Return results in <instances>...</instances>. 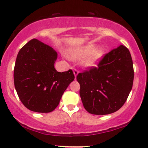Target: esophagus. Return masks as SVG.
Segmentation results:
<instances>
[{
  "mask_svg": "<svg viewBox=\"0 0 148 148\" xmlns=\"http://www.w3.org/2000/svg\"><path fill=\"white\" fill-rule=\"evenodd\" d=\"M73 72H74V76H75V78L77 77V76L78 75V74H79V71L77 70V69H76L75 68H73Z\"/></svg>",
  "mask_w": 148,
  "mask_h": 148,
  "instance_id": "34e87169",
  "label": "esophagus"
}]
</instances>
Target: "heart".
I'll list each match as a JSON object with an SVG mask.
<instances>
[{
  "instance_id": "b5f03b06",
  "label": "heart",
  "mask_w": 148,
  "mask_h": 148,
  "mask_svg": "<svg viewBox=\"0 0 148 148\" xmlns=\"http://www.w3.org/2000/svg\"><path fill=\"white\" fill-rule=\"evenodd\" d=\"M105 53L103 48H94L92 45L73 50L71 57L73 60H82V64L86 67H94L98 65Z\"/></svg>"
}]
</instances>
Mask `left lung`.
<instances>
[{"label":"left lung","instance_id":"left-lung-1","mask_svg":"<svg viewBox=\"0 0 148 148\" xmlns=\"http://www.w3.org/2000/svg\"><path fill=\"white\" fill-rule=\"evenodd\" d=\"M133 61L129 49L121 45L107 53L98 67L79 73L81 99L92 114H109L124 105L134 82Z\"/></svg>","mask_w":148,"mask_h":148}]
</instances>
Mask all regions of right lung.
I'll return each mask as SVG.
<instances>
[{
	"instance_id": "1",
	"label": "right lung",
	"mask_w": 148,
	"mask_h": 148,
	"mask_svg": "<svg viewBox=\"0 0 148 148\" xmlns=\"http://www.w3.org/2000/svg\"><path fill=\"white\" fill-rule=\"evenodd\" d=\"M57 58L56 50L36 38L19 51L14 68V87L21 102L31 111H53L74 81L71 69L63 72L56 70Z\"/></svg>"
}]
</instances>
